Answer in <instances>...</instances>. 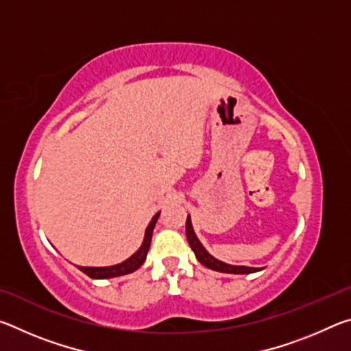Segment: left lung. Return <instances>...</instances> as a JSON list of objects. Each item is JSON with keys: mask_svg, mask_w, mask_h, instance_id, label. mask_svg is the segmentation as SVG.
Returning a JSON list of instances; mask_svg holds the SVG:
<instances>
[{"mask_svg": "<svg viewBox=\"0 0 351 351\" xmlns=\"http://www.w3.org/2000/svg\"><path fill=\"white\" fill-rule=\"evenodd\" d=\"M186 235H187V241L190 247H192V251L195 252V257H197L199 263L206 266V268L218 271V272H224V274H252V272H258L263 269V268H251V266L229 265L213 257V255L207 252V249L201 245V241L198 240V237L193 230L190 215H187V221H186Z\"/></svg>", "mask_w": 351, "mask_h": 351, "instance_id": "obj_1", "label": "left lung"}]
</instances>
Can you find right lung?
Instances as JSON below:
<instances>
[{"label": "right lung", "instance_id": "obj_1", "mask_svg": "<svg viewBox=\"0 0 351 351\" xmlns=\"http://www.w3.org/2000/svg\"><path fill=\"white\" fill-rule=\"evenodd\" d=\"M159 213H161V212L154 213L152 221L148 223L147 229H145L144 241H142L141 247L132 255V257L123 260L122 263H117V265H112V266H77V268H79L82 272H85V274L88 277H91V278L121 277V276H125V274H132V272H134L136 269H139L142 263H144L145 258H147L148 249H150L153 229H154V226H156Z\"/></svg>", "mask_w": 351, "mask_h": 351}]
</instances>
